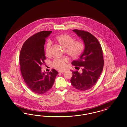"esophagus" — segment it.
Masks as SVG:
<instances>
[{"label":"esophagus","instance_id":"1","mask_svg":"<svg viewBox=\"0 0 127 127\" xmlns=\"http://www.w3.org/2000/svg\"><path fill=\"white\" fill-rule=\"evenodd\" d=\"M65 71V70H59V72L62 73L64 72Z\"/></svg>","mask_w":127,"mask_h":127}]
</instances>
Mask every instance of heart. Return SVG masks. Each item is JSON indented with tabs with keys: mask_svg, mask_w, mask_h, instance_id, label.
I'll return each mask as SVG.
<instances>
[{
	"mask_svg": "<svg viewBox=\"0 0 127 127\" xmlns=\"http://www.w3.org/2000/svg\"><path fill=\"white\" fill-rule=\"evenodd\" d=\"M55 41L61 46L65 48V52L70 58H75L81 53L84 48V44L80 41H74L72 37L67 34H62L56 36ZM51 46V42L48 40L46 44L45 51L49 55ZM68 60L66 58H56L53 62V66L60 69H64Z\"/></svg>",
	"mask_w": 127,
	"mask_h": 127,
	"instance_id": "heart-1",
	"label": "heart"
}]
</instances>
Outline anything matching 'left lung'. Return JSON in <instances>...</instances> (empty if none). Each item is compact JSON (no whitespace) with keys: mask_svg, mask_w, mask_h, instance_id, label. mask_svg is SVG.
<instances>
[{"mask_svg":"<svg viewBox=\"0 0 127 127\" xmlns=\"http://www.w3.org/2000/svg\"><path fill=\"white\" fill-rule=\"evenodd\" d=\"M72 31L83 40L85 48L79 60L71 63L73 66H81L82 72L72 71L70 82L73 87L79 91H87L96 83L102 71V50L97 39L90 33L78 30Z\"/></svg>","mask_w":127,"mask_h":127,"instance_id":"obj_1","label":"left lung"}]
</instances>
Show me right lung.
Instances as JSON below:
<instances>
[{
  "instance_id": "right-lung-1",
  "label": "right lung",
  "mask_w": 127,
  "mask_h": 127,
  "mask_svg": "<svg viewBox=\"0 0 127 127\" xmlns=\"http://www.w3.org/2000/svg\"><path fill=\"white\" fill-rule=\"evenodd\" d=\"M51 33L50 31H42L31 36L23 44L20 52L22 77L28 88L37 94H42L49 91L58 74L54 69L47 73L41 71V66L46 59L44 45L46 38Z\"/></svg>"
}]
</instances>
